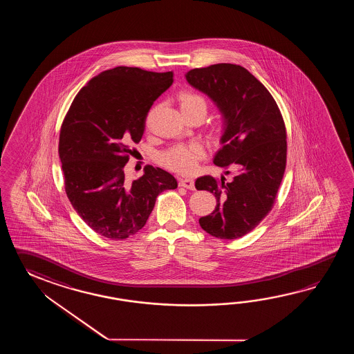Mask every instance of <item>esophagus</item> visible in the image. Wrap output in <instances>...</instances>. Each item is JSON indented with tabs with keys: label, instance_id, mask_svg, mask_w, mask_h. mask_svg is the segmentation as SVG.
Wrapping results in <instances>:
<instances>
[{
	"label": "esophagus",
	"instance_id": "1",
	"mask_svg": "<svg viewBox=\"0 0 354 354\" xmlns=\"http://www.w3.org/2000/svg\"><path fill=\"white\" fill-rule=\"evenodd\" d=\"M178 185H180V187L187 188V189H191V191L195 189V180H192V178H180Z\"/></svg>",
	"mask_w": 354,
	"mask_h": 354
}]
</instances>
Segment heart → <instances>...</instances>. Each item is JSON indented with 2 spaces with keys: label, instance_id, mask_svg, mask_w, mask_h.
<instances>
[{
  "label": "heart",
  "instance_id": "b5f03b06",
  "mask_svg": "<svg viewBox=\"0 0 354 354\" xmlns=\"http://www.w3.org/2000/svg\"><path fill=\"white\" fill-rule=\"evenodd\" d=\"M182 111L186 113L203 107L206 110L205 98L191 91H185L180 95ZM206 149L201 142L174 144L159 154V162L163 166L178 174H187L194 172L198 163L205 158Z\"/></svg>",
  "mask_w": 354,
  "mask_h": 354
}]
</instances>
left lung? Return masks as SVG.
I'll return each instance as SVG.
<instances>
[{
    "label": "left lung",
    "instance_id": "obj_1",
    "mask_svg": "<svg viewBox=\"0 0 354 354\" xmlns=\"http://www.w3.org/2000/svg\"><path fill=\"white\" fill-rule=\"evenodd\" d=\"M187 82L216 104L224 118L223 147L214 163L235 174L197 178V189L210 191L216 207L198 223L218 239H238L272 210L286 168V128L274 98L241 66L218 63L186 73ZM230 172L226 171V174Z\"/></svg>",
    "mask_w": 354,
    "mask_h": 354
}]
</instances>
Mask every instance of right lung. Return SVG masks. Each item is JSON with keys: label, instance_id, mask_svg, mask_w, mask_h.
Instances as JSON below:
<instances>
[{"label": "right lung", "instance_id": "right-lung-1", "mask_svg": "<svg viewBox=\"0 0 354 354\" xmlns=\"http://www.w3.org/2000/svg\"><path fill=\"white\" fill-rule=\"evenodd\" d=\"M174 72L116 67L93 77L77 93L63 120L59 158L69 201L96 233L124 241L147 223L157 196L177 188L158 167L128 183L124 167L140 142L153 102L171 87Z\"/></svg>", "mask_w": 354, "mask_h": 354}]
</instances>
